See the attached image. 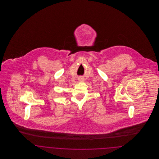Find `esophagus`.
<instances>
[{
    "instance_id": "34e87169",
    "label": "esophagus",
    "mask_w": 159,
    "mask_h": 159,
    "mask_svg": "<svg viewBox=\"0 0 159 159\" xmlns=\"http://www.w3.org/2000/svg\"><path fill=\"white\" fill-rule=\"evenodd\" d=\"M78 80L79 82H82V81L84 80V78H83V77H82V76H80V77H78Z\"/></svg>"
}]
</instances>
